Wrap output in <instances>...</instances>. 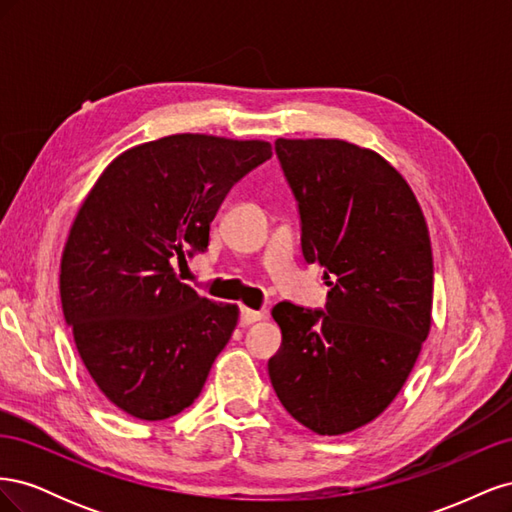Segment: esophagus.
I'll use <instances>...</instances> for the list:
<instances>
[{"mask_svg": "<svg viewBox=\"0 0 512 512\" xmlns=\"http://www.w3.org/2000/svg\"><path fill=\"white\" fill-rule=\"evenodd\" d=\"M262 318H265V312H262V309L241 307V312H239V324H241V327H250V324H254V322H258Z\"/></svg>", "mask_w": 512, "mask_h": 512, "instance_id": "obj_1", "label": "esophagus"}]
</instances>
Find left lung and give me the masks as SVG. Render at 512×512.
I'll return each instance as SVG.
<instances>
[{"label":"left lung","mask_w":512,"mask_h":512,"mask_svg":"<svg viewBox=\"0 0 512 512\" xmlns=\"http://www.w3.org/2000/svg\"><path fill=\"white\" fill-rule=\"evenodd\" d=\"M275 156L297 200L303 258L331 290L324 309L273 307L282 346L269 378L290 416L339 436L391 404L429 335V232L410 185L374 151L277 138Z\"/></svg>","instance_id":"left-lung-1"}]
</instances>
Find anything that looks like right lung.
I'll use <instances>...</instances> for the list:
<instances>
[{
  "mask_svg": "<svg viewBox=\"0 0 512 512\" xmlns=\"http://www.w3.org/2000/svg\"><path fill=\"white\" fill-rule=\"evenodd\" d=\"M271 158L265 141L175 134L106 166L61 258V307L108 401L141 421L192 406L239 309L179 280L173 262L207 252L224 198Z\"/></svg>",
  "mask_w": 512,
  "mask_h": 512,
  "instance_id": "right-lung-1",
  "label": "right lung"
}]
</instances>
